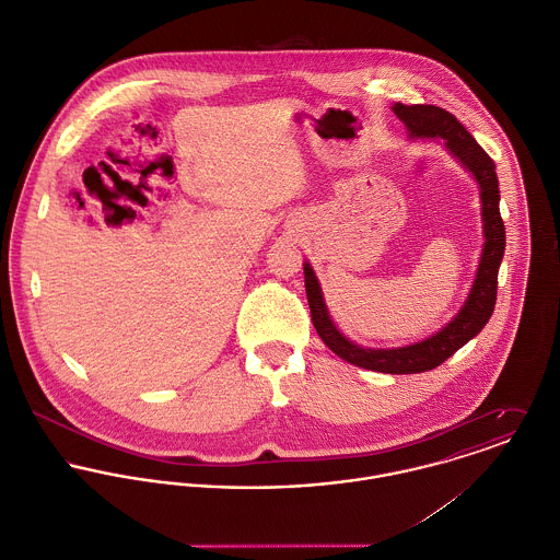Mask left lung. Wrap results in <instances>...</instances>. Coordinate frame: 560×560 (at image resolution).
<instances>
[{"label":"left lung","instance_id":"8db88e82","mask_svg":"<svg viewBox=\"0 0 560 560\" xmlns=\"http://www.w3.org/2000/svg\"><path fill=\"white\" fill-rule=\"evenodd\" d=\"M395 114L405 122L411 138H442L444 147L457 158L464 167L472 172L480 187V213L485 245L480 254L477 278L472 282L470 295L457 317L433 336L395 349H369L351 342L327 313L319 280L311 267L304 265V282L311 306L313 325L320 340L342 360L353 366L390 373V375H411L424 373L440 366L468 340H472L485 323L491 317L498 293V269L504 256V222L500 218V189L495 176V163L482 151L479 142L466 131V127L446 109L435 105H402L395 103Z\"/></svg>","mask_w":560,"mask_h":560}]
</instances>
